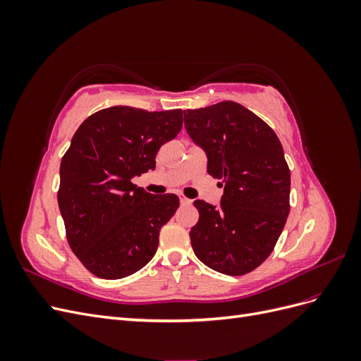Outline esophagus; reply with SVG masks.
<instances>
[{"mask_svg":"<svg viewBox=\"0 0 361 361\" xmlns=\"http://www.w3.org/2000/svg\"><path fill=\"white\" fill-rule=\"evenodd\" d=\"M179 200H180V204L182 206H188V204H191L192 203V200H190V199H187V197H185V195H179Z\"/></svg>","mask_w":361,"mask_h":361,"instance_id":"34e87169","label":"esophagus"}]
</instances>
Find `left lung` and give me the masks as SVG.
<instances>
[{"mask_svg":"<svg viewBox=\"0 0 361 361\" xmlns=\"http://www.w3.org/2000/svg\"><path fill=\"white\" fill-rule=\"evenodd\" d=\"M185 128L221 180L220 206L195 200L191 245L206 267L244 276L274 250L289 215L290 171L280 140L245 106L224 101L183 111Z\"/></svg>","mask_w":361,"mask_h":361,"instance_id":"left-lung-1","label":"left lung"}]
</instances>
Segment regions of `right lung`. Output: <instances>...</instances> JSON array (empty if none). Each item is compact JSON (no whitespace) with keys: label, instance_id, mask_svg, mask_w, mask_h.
Listing matches in <instances>:
<instances>
[{"label":"right lung","instance_id":"add662e5","mask_svg":"<svg viewBox=\"0 0 361 361\" xmlns=\"http://www.w3.org/2000/svg\"><path fill=\"white\" fill-rule=\"evenodd\" d=\"M182 129V110L111 106L87 117L60 164L59 206L68 243L92 274L117 280L155 256L159 231L179 207L133 178L155 169L159 147Z\"/></svg>","mask_w":361,"mask_h":361}]
</instances>
